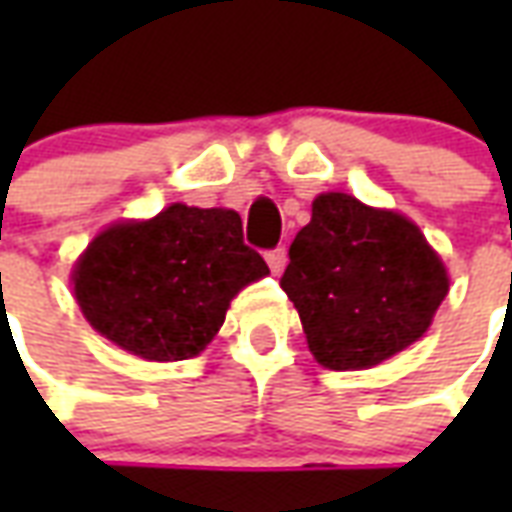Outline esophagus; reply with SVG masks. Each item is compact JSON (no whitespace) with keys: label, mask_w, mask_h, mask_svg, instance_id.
<instances>
[{"label":"esophagus","mask_w":512,"mask_h":512,"mask_svg":"<svg viewBox=\"0 0 512 512\" xmlns=\"http://www.w3.org/2000/svg\"><path fill=\"white\" fill-rule=\"evenodd\" d=\"M266 260H268V268H271L274 274H282V271H285V266H288V252L279 246V249H271V252H268Z\"/></svg>","instance_id":"obj_1"}]
</instances>
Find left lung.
<instances>
[{
  "label": "left lung",
  "mask_w": 512,
  "mask_h": 512,
  "mask_svg": "<svg viewBox=\"0 0 512 512\" xmlns=\"http://www.w3.org/2000/svg\"><path fill=\"white\" fill-rule=\"evenodd\" d=\"M288 255L279 285L329 370H367L417 343L450 290L417 224L343 191L315 197Z\"/></svg>",
  "instance_id": "1"
}]
</instances>
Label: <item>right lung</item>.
<instances>
[{"instance_id": "obj_1", "label": "right lung", "mask_w": 512, "mask_h": 512, "mask_svg": "<svg viewBox=\"0 0 512 512\" xmlns=\"http://www.w3.org/2000/svg\"><path fill=\"white\" fill-rule=\"evenodd\" d=\"M266 274L238 213L175 202L95 235L73 268V293L95 332L123 351L180 362L205 351L238 290Z\"/></svg>"}]
</instances>
